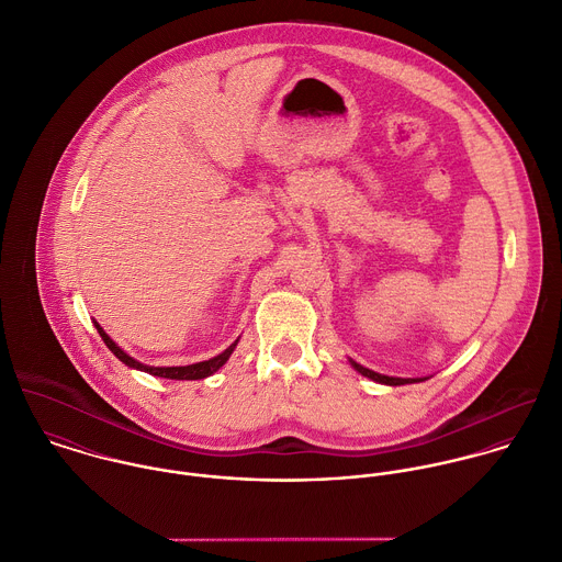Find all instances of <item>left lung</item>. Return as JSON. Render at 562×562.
Returning a JSON list of instances; mask_svg holds the SVG:
<instances>
[{"instance_id":"8db88e82","label":"left lung","mask_w":562,"mask_h":562,"mask_svg":"<svg viewBox=\"0 0 562 562\" xmlns=\"http://www.w3.org/2000/svg\"><path fill=\"white\" fill-rule=\"evenodd\" d=\"M350 366L361 374V376H368V379H372V381H376V383H383V385H407V383H423V381H427V379H398V376H385V374H379V372H374V370H368V368H363L361 363H357V361H352L350 359Z\"/></svg>"}]
</instances>
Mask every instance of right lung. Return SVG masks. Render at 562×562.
<instances>
[{
  "instance_id": "add662e5",
  "label": "right lung",
  "mask_w": 562,
  "mask_h": 562,
  "mask_svg": "<svg viewBox=\"0 0 562 562\" xmlns=\"http://www.w3.org/2000/svg\"><path fill=\"white\" fill-rule=\"evenodd\" d=\"M93 326H95L98 335L102 337V341L106 344V348H109L124 366H128V368H133V370H139V372H146V374H150V376H161V379H172V381H199V379L212 376L216 370H221V368L227 363V359L232 357V352H234V348H236V344H238V339H236L229 348H225L221 355H216V357H212V359H207V361H199V363H192V366L155 368V366L139 363L137 359H133L131 355H126V352L102 330V326H100L98 322H93Z\"/></svg>"
}]
</instances>
